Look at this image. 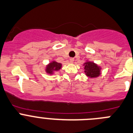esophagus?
Segmentation results:
<instances>
[{"label": "esophagus", "mask_w": 133, "mask_h": 133, "mask_svg": "<svg viewBox=\"0 0 133 133\" xmlns=\"http://www.w3.org/2000/svg\"><path fill=\"white\" fill-rule=\"evenodd\" d=\"M74 58H70V59H69V62H70L71 64L74 63Z\"/></svg>", "instance_id": "esophagus-1"}]
</instances>
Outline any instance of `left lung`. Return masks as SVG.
<instances>
[{"instance_id":"8db88e82","label":"left lung","mask_w":133,"mask_h":133,"mask_svg":"<svg viewBox=\"0 0 133 133\" xmlns=\"http://www.w3.org/2000/svg\"><path fill=\"white\" fill-rule=\"evenodd\" d=\"M85 74L89 78H96L101 74V67L93 62L86 60L83 64Z\"/></svg>"}]
</instances>
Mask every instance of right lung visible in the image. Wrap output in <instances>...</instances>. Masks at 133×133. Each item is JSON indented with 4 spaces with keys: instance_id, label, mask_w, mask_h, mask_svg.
Wrapping results in <instances>:
<instances>
[{
    "instance_id": "1",
    "label": "right lung",
    "mask_w": 133,
    "mask_h": 133,
    "mask_svg": "<svg viewBox=\"0 0 133 133\" xmlns=\"http://www.w3.org/2000/svg\"><path fill=\"white\" fill-rule=\"evenodd\" d=\"M62 68V64L56 62V60H52L48 64H47L45 68V71L49 75H54L56 71H59Z\"/></svg>"
}]
</instances>
